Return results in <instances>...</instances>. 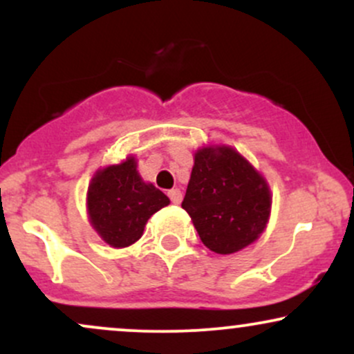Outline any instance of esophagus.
Wrapping results in <instances>:
<instances>
[{"instance_id": "1", "label": "esophagus", "mask_w": 354, "mask_h": 354, "mask_svg": "<svg viewBox=\"0 0 354 354\" xmlns=\"http://www.w3.org/2000/svg\"><path fill=\"white\" fill-rule=\"evenodd\" d=\"M168 196H169V200H171V203H174V205H180L181 200H183V193L178 188L169 189Z\"/></svg>"}]
</instances>
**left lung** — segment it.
<instances>
[{
    "label": "left lung",
    "instance_id": "left-lung-1",
    "mask_svg": "<svg viewBox=\"0 0 354 354\" xmlns=\"http://www.w3.org/2000/svg\"><path fill=\"white\" fill-rule=\"evenodd\" d=\"M181 206L203 245L218 254H231L265 231L271 193L265 178L236 149L206 146L194 153Z\"/></svg>",
    "mask_w": 354,
    "mask_h": 354
}]
</instances>
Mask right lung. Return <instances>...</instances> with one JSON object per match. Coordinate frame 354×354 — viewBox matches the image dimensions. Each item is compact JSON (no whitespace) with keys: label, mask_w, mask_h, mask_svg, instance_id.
<instances>
[{"label":"right lung","mask_w":354,"mask_h":354,"mask_svg":"<svg viewBox=\"0 0 354 354\" xmlns=\"http://www.w3.org/2000/svg\"><path fill=\"white\" fill-rule=\"evenodd\" d=\"M89 223L104 243L126 248L143 236L145 225L156 211L169 205L163 191L145 183L135 156L100 169L88 186Z\"/></svg>","instance_id":"add662e5"}]
</instances>
